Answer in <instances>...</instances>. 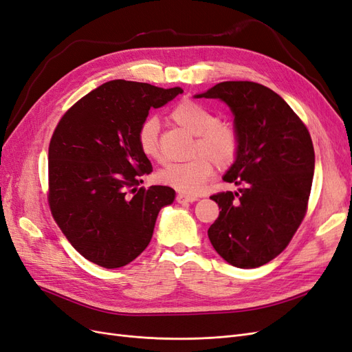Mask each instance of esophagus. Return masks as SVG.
<instances>
[{"mask_svg":"<svg viewBox=\"0 0 352 352\" xmlns=\"http://www.w3.org/2000/svg\"><path fill=\"white\" fill-rule=\"evenodd\" d=\"M197 199H198L197 197H188L185 194H177L176 195V201L179 202V204H189V202H194Z\"/></svg>","mask_w":352,"mask_h":352,"instance_id":"esophagus-1","label":"esophagus"}]
</instances>
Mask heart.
I'll use <instances>...</instances> for the list:
<instances>
[{
  "instance_id": "1",
  "label": "heart",
  "mask_w": 352,
  "mask_h": 352,
  "mask_svg": "<svg viewBox=\"0 0 352 352\" xmlns=\"http://www.w3.org/2000/svg\"><path fill=\"white\" fill-rule=\"evenodd\" d=\"M170 119L188 132L197 135L192 158L182 163H167L155 173V180L173 188L180 194L201 192L207 180L219 168H226L235 162L239 153V133L229 122L217 120L216 114L204 105L185 100L175 105ZM136 145L141 154L150 160L160 158L158 123L148 117L136 129Z\"/></svg>"
}]
</instances>
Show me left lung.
Segmentation results:
<instances>
[{"instance_id":"1","label":"left lung","mask_w":352,"mask_h":352,"mask_svg":"<svg viewBox=\"0 0 352 352\" xmlns=\"http://www.w3.org/2000/svg\"><path fill=\"white\" fill-rule=\"evenodd\" d=\"M197 98L225 101L239 133V153L219 192V217L208 229L212 247L239 269L272 261L289 245L305 217L314 175L310 132L286 101L248 80L217 83Z\"/></svg>"}]
</instances>
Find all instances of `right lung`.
Wrapping results in <instances>:
<instances>
[{"label": "right lung", "instance_id": "1", "mask_svg": "<svg viewBox=\"0 0 352 352\" xmlns=\"http://www.w3.org/2000/svg\"><path fill=\"white\" fill-rule=\"evenodd\" d=\"M184 91L111 80L85 95L61 117L48 148V204L67 241L105 269L133 261L150 243L158 211L175 190L138 188L153 172L136 145L151 109Z\"/></svg>", "mask_w": 352, "mask_h": 352}]
</instances>
